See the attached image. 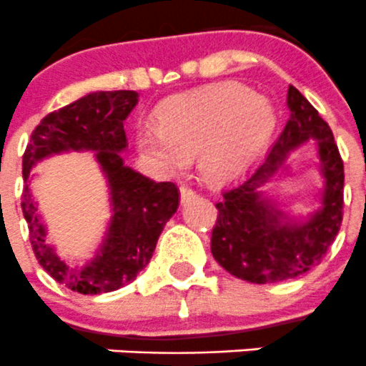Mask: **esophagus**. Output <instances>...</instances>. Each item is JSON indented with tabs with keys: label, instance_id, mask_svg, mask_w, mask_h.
Returning a JSON list of instances; mask_svg holds the SVG:
<instances>
[{
	"label": "esophagus",
	"instance_id": "obj_1",
	"mask_svg": "<svg viewBox=\"0 0 366 366\" xmlns=\"http://www.w3.org/2000/svg\"><path fill=\"white\" fill-rule=\"evenodd\" d=\"M191 198H194V191L187 186L180 187V204H187Z\"/></svg>",
	"mask_w": 366,
	"mask_h": 366
}]
</instances>
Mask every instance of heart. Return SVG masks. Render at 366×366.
I'll return each instance as SVG.
<instances>
[{
  "label": "heart",
  "mask_w": 366,
  "mask_h": 366,
  "mask_svg": "<svg viewBox=\"0 0 366 366\" xmlns=\"http://www.w3.org/2000/svg\"><path fill=\"white\" fill-rule=\"evenodd\" d=\"M161 123L137 127V147L155 168L182 173L200 155L202 175L227 184L255 164L275 130L266 98L237 81L177 94L159 107Z\"/></svg>",
  "instance_id": "1"
}]
</instances>
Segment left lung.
Masks as SVG:
<instances>
[{"mask_svg": "<svg viewBox=\"0 0 366 366\" xmlns=\"http://www.w3.org/2000/svg\"><path fill=\"white\" fill-rule=\"evenodd\" d=\"M290 118L264 164L239 187L225 191L216 204L212 257L230 275L254 285L299 277L324 259L343 218V161L331 129L317 109L290 85ZM310 139H315L325 187L321 207L306 219L281 212L260 187L285 171V159Z\"/></svg>", "mask_w": 366, "mask_h": 366, "instance_id": "1", "label": "left lung"}]
</instances>
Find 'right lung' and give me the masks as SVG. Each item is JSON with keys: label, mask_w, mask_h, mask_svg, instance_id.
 I'll use <instances>...</instances> for the list:
<instances>
[{"label": "right lung", "mask_w": 366, "mask_h": 366, "mask_svg": "<svg viewBox=\"0 0 366 366\" xmlns=\"http://www.w3.org/2000/svg\"><path fill=\"white\" fill-rule=\"evenodd\" d=\"M136 91H98L49 112L31 132L23 155V214L39 264L73 292L98 295L123 288L150 262L166 222L179 207V187L155 182L129 168L123 122L137 105ZM64 151H93L112 197V219L97 254L84 267H71L45 239V226L29 191V172L42 158Z\"/></svg>", "instance_id": "1"}]
</instances>
